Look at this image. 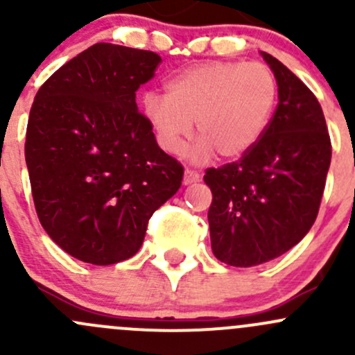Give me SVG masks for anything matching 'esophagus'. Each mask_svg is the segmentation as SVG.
<instances>
[{"label":"esophagus","instance_id":"1","mask_svg":"<svg viewBox=\"0 0 355 355\" xmlns=\"http://www.w3.org/2000/svg\"><path fill=\"white\" fill-rule=\"evenodd\" d=\"M199 180H200L199 171L191 170V168H185V171H184V184L185 185L194 184V182H199Z\"/></svg>","mask_w":355,"mask_h":355}]
</instances>
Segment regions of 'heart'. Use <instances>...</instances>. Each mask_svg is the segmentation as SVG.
<instances>
[{"label": "heart", "mask_w": 355, "mask_h": 355, "mask_svg": "<svg viewBox=\"0 0 355 355\" xmlns=\"http://www.w3.org/2000/svg\"><path fill=\"white\" fill-rule=\"evenodd\" d=\"M278 98L271 68L263 63L204 62L178 71L164 84V94L148 92L142 114L163 151H182L192 128L199 159L216 151L241 157L257 144L270 125Z\"/></svg>", "instance_id": "obj_1"}]
</instances>
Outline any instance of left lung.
<instances>
[{
	"mask_svg": "<svg viewBox=\"0 0 355 355\" xmlns=\"http://www.w3.org/2000/svg\"><path fill=\"white\" fill-rule=\"evenodd\" d=\"M278 106L239 161L207 168L211 249L225 264L257 266L299 244L316 221L331 161L323 110L311 89L268 53Z\"/></svg>",
	"mask_w": 355,
	"mask_h": 355,
	"instance_id": "obj_1",
	"label": "left lung"
}]
</instances>
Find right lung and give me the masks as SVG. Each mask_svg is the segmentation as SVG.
<instances>
[{"label": "right lung", "mask_w": 355, "mask_h": 355, "mask_svg": "<svg viewBox=\"0 0 355 355\" xmlns=\"http://www.w3.org/2000/svg\"><path fill=\"white\" fill-rule=\"evenodd\" d=\"M159 63L153 51L98 42L35 94L25 139L35 213L84 263L134 256L149 218L182 185L184 166L157 146L135 103Z\"/></svg>", "instance_id": "right-lung-1"}]
</instances>
